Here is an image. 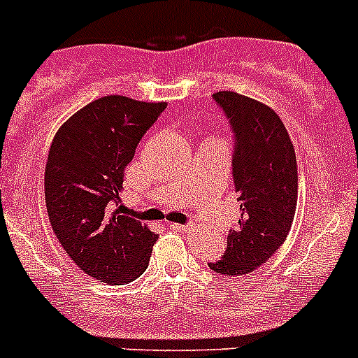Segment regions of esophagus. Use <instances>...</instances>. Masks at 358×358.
Here are the masks:
<instances>
[{"mask_svg": "<svg viewBox=\"0 0 358 358\" xmlns=\"http://www.w3.org/2000/svg\"><path fill=\"white\" fill-rule=\"evenodd\" d=\"M191 228H193L191 224H178V222H173V224H171V229H176V231H189Z\"/></svg>", "mask_w": 358, "mask_h": 358, "instance_id": "obj_1", "label": "esophagus"}]
</instances>
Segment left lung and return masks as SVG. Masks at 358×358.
<instances>
[{
  "label": "left lung",
  "instance_id": "1",
  "mask_svg": "<svg viewBox=\"0 0 358 358\" xmlns=\"http://www.w3.org/2000/svg\"><path fill=\"white\" fill-rule=\"evenodd\" d=\"M235 132L234 182L239 193V228L228 250L209 268L222 275H246L275 254L287 239L298 204L294 145L274 110L246 95L217 92Z\"/></svg>",
  "mask_w": 358,
  "mask_h": 358
}]
</instances>
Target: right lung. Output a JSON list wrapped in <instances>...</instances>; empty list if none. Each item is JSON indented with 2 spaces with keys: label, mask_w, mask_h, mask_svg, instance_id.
Returning <instances> with one entry per match:
<instances>
[{
  "label": "right lung",
  "mask_w": 358,
  "mask_h": 358,
  "mask_svg": "<svg viewBox=\"0 0 358 358\" xmlns=\"http://www.w3.org/2000/svg\"><path fill=\"white\" fill-rule=\"evenodd\" d=\"M167 103L104 95L57 130L43 189L49 222L78 268L103 283L124 285L149 266L158 235L113 206L136 147Z\"/></svg>",
  "instance_id": "1"
}]
</instances>
